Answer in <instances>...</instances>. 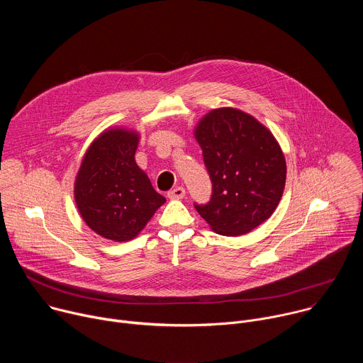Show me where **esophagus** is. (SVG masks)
Segmentation results:
<instances>
[{
  "instance_id": "34e87169",
  "label": "esophagus",
  "mask_w": 363,
  "mask_h": 363,
  "mask_svg": "<svg viewBox=\"0 0 363 363\" xmlns=\"http://www.w3.org/2000/svg\"><path fill=\"white\" fill-rule=\"evenodd\" d=\"M185 196V188L184 186H175L174 189L168 191V198L171 199H181Z\"/></svg>"
}]
</instances>
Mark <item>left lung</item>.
Masks as SVG:
<instances>
[{"label":"left lung","instance_id":"left-lung-1","mask_svg":"<svg viewBox=\"0 0 363 363\" xmlns=\"http://www.w3.org/2000/svg\"><path fill=\"white\" fill-rule=\"evenodd\" d=\"M213 192L194 202L221 235H241L276 210L286 184V161L274 136L252 116L231 108L206 115L195 130Z\"/></svg>","mask_w":363,"mask_h":363}]
</instances>
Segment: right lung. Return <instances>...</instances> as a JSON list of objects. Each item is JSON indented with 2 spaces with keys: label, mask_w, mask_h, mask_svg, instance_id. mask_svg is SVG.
Returning a JSON list of instances; mask_svg holds the SVG:
<instances>
[{
  "label": "right lung",
  "mask_w": 363,
  "mask_h": 363,
  "mask_svg": "<svg viewBox=\"0 0 363 363\" xmlns=\"http://www.w3.org/2000/svg\"><path fill=\"white\" fill-rule=\"evenodd\" d=\"M138 135L103 132L87 149L74 185L77 208L99 235L128 241L147 224L165 198L136 165Z\"/></svg>",
  "instance_id": "1"
}]
</instances>
